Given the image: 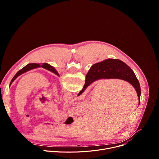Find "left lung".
<instances>
[{"label":"left lung","instance_id":"left-lung-1","mask_svg":"<svg viewBox=\"0 0 159 159\" xmlns=\"http://www.w3.org/2000/svg\"><path fill=\"white\" fill-rule=\"evenodd\" d=\"M39 67H42V68H43V69H47V70H49V71H50V72L54 73L55 74L57 75L58 76H60L59 74H58V73L57 72V71L55 70V68H54L53 66H51L50 65L47 63H43V64H41V65H40V64H39V63H33L28 64V65H26L25 67L22 68V69L21 70H19V71L16 73V74L14 75V77L12 78V79L11 80L9 85H11L12 84V83L13 82V81H14L17 77H19V75H20L21 74H24V73H25V72H28V71H29V70H32V69H36V68H39Z\"/></svg>","mask_w":159,"mask_h":159}]
</instances>
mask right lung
<instances>
[{"mask_svg":"<svg viewBox=\"0 0 159 159\" xmlns=\"http://www.w3.org/2000/svg\"><path fill=\"white\" fill-rule=\"evenodd\" d=\"M121 79L131 84L137 93L140 104L141 89L139 80L129 66L118 59H107L90 67L86 75L84 87L78 96L82 94L85 89L93 82L99 79Z\"/></svg>","mask_w":159,"mask_h":159,"instance_id":"1","label":"right lung"}]
</instances>
